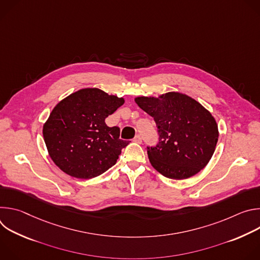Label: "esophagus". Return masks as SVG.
<instances>
[{
	"instance_id": "obj_1",
	"label": "esophagus",
	"mask_w": 260,
	"mask_h": 260,
	"mask_svg": "<svg viewBox=\"0 0 260 260\" xmlns=\"http://www.w3.org/2000/svg\"><path fill=\"white\" fill-rule=\"evenodd\" d=\"M134 142L138 143V144H141L142 143V137L140 135H137L135 138H134Z\"/></svg>"
}]
</instances>
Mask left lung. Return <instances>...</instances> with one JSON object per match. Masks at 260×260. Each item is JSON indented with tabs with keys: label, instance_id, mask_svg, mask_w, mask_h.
I'll list each match as a JSON object with an SVG mask.
<instances>
[{
	"label": "left lung",
	"instance_id": "left-lung-1",
	"mask_svg": "<svg viewBox=\"0 0 260 260\" xmlns=\"http://www.w3.org/2000/svg\"><path fill=\"white\" fill-rule=\"evenodd\" d=\"M138 106L153 117L158 143L147 146L152 167L170 179H187L211 159L218 141L212 114L196 100L179 92L159 98H136Z\"/></svg>",
	"mask_w": 260,
	"mask_h": 260
}]
</instances>
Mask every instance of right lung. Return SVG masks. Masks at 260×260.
<instances>
[{"label": "right lung", "instance_id": "1", "mask_svg": "<svg viewBox=\"0 0 260 260\" xmlns=\"http://www.w3.org/2000/svg\"><path fill=\"white\" fill-rule=\"evenodd\" d=\"M124 100L98 88H84L60 101L43 126V137L53 162L66 174L94 178L113 167L131 141L119 138L118 126L105 119Z\"/></svg>", "mask_w": 260, "mask_h": 260}]
</instances>
